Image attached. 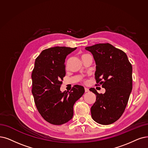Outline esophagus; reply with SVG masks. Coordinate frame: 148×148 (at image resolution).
<instances>
[{
    "mask_svg": "<svg viewBox=\"0 0 148 148\" xmlns=\"http://www.w3.org/2000/svg\"><path fill=\"white\" fill-rule=\"evenodd\" d=\"M84 90H85V92H89V89H88V88L85 87V88H84Z\"/></svg>",
    "mask_w": 148,
    "mask_h": 148,
    "instance_id": "1",
    "label": "esophagus"
}]
</instances>
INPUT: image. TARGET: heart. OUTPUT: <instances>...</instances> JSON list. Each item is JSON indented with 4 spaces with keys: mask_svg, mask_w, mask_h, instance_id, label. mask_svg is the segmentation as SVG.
Returning <instances> with one entry per match:
<instances>
[{
    "mask_svg": "<svg viewBox=\"0 0 148 148\" xmlns=\"http://www.w3.org/2000/svg\"><path fill=\"white\" fill-rule=\"evenodd\" d=\"M86 55H87V54H82V56H81V58H83L84 56H86Z\"/></svg>",
    "mask_w": 148,
    "mask_h": 148,
    "instance_id": "1",
    "label": "heart"
}]
</instances>
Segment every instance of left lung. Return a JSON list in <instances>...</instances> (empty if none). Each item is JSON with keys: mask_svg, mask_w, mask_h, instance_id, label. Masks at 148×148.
Listing matches in <instances>:
<instances>
[{"mask_svg": "<svg viewBox=\"0 0 148 148\" xmlns=\"http://www.w3.org/2000/svg\"><path fill=\"white\" fill-rule=\"evenodd\" d=\"M92 54L96 64L97 83L106 92L99 94L94 88L96 101L91 107L93 120L108 125L119 120L127 106L132 89V67L125 52L112 45L98 44L86 47Z\"/></svg>", "mask_w": 148, "mask_h": 148, "instance_id": "left-lung-1", "label": "left lung"}]
</instances>
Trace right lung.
Returning <instances> with one entry per match:
<instances>
[{
	"label": "right lung",
	"instance_id": "add662e5",
	"mask_svg": "<svg viewBox=\"0 0 148 148\" xmlns=\"http://www.w3.org/2000/svg\"><path fill=\"white\" fill-rule=\"evenodd\" d=\"M76 49L51 47L43 50L35 60L32 74V94L39 114L52 125H61L72 120L73 106L85 92L79 85L74 86L68 92L60 90L66 74L65 60Z\"/></svg>",
	"mask_w": 148,
	"mask_h": 148
}]
</instances>
